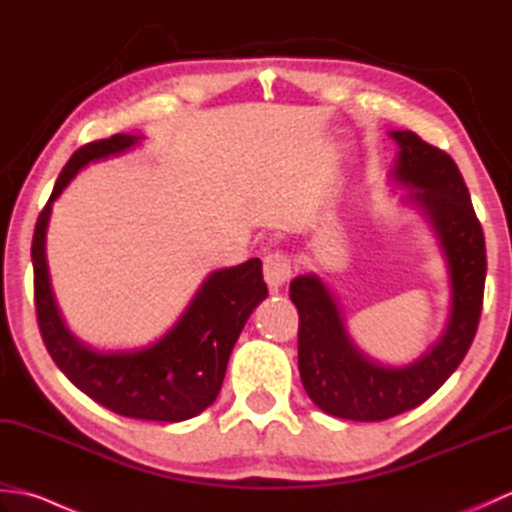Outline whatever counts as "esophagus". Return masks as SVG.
I'll use <instances>...</instances> for the list:
<instances>
[{
    "label": "esophagus",
    "mask_w": 512,
    "mask_h": 512,
    "mask_svg": "<svg viewBox=\"0 0 512 512\" xmlns=\"http://www.w3.org/2000/svg\"><path fill=\"white\" fill-rule=\"evenodd\" d=\"M292 277V257L284 250H275L264 257V279L266 284L277 290L284 284H288Z\"/></svg>",
    "instance_id": "obj_1"
}]
</instances>
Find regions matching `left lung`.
Instances as JSON below:
<instances>
[{
	"instance_id": "left-lung-1",
	"label": "left lung",
	"mask_w": 512,
	"mask_h": 512,
	"mask_svg": "<svg viewBox=\"0 0 512 512\" xmlns=\"http://www.w3.org/2000/svg\"><path fill=\"white\" fill-rule=\"evenodd\" d=\"M400 145L394 178L409 184V198L436 226L453 281V312L447 332L416 363L391 369L356 350L341 312L314 275L290 284L299 310V374L314 405L345 420L378 422L422 405L444 385L469 352L480 323L486 246L462 173L453 158L413 134L391 132Z\"/></svg>"
}]
</instances>
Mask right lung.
Returning <instances> with one entry per match:
<instances>
[{
  "instance_id": "right-lung-1",
  "label": "right lung",
  "mask_w": 512,
  "mask_h": 512,
  "mask_svg": "<svg viewBox=\"0 0 512 512\" xmlns=\"http://www.w3.org/2000/svg\"><path fill=\"white\" fill-rule=\"evenodd\" d=\"M134 143L138 138L129 134L94 140L76 149L59 173L32 235L37 323L52 361L94 402L125 418L180 422L198 416L220 394L237 336L257 303L266 299L268 288L257 257L215 270L180 321L158 343L140 352L99 354L65 330L54 306L46 266L50 204L81 167L121 154Z\"/></svg>"
}]
</instances>
